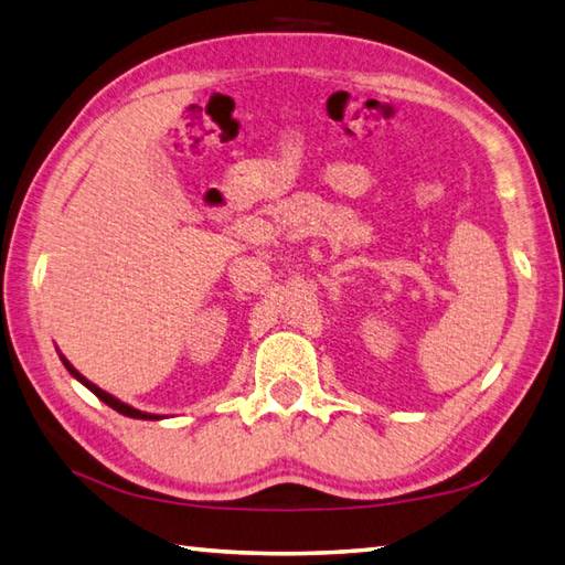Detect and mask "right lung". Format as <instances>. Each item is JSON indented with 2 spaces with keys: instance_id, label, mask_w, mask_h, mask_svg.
I'll return each mask as SVG.
<instances>
[{
  "instance_id": "add662e5",
  "label": "right lung",
  "mask_w": 565,
  "mask_h": 565,
  "mask_svg": "<svg viewBox=\"0 0 565 565\" xmlns=\"http://www.w3.org/2000/svg\"><path fill=\"white\" fill-rule=\"evenodd\" d=\"M63 363H65L67 371H71V375H75V377L79 380V383H83L85 387H89L92 393H95V395H97L102 402H107V405H109L111 409H117V412L126 414V417H134V419H160V417H156V414H146V412H138V409H134V407H129V405H124V402H119L117 397H111L109 393H105V390H99L97 385H92L89 380H87V377H83V375H79V373L75 371V367H73L71 363H67L65 359H63Z\"/></svg>"
}]
</instances>
